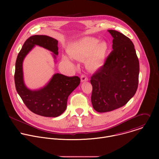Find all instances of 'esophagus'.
<instances>
[{"label":"esophagus","mask_w":159,"mask_h":159,"mask_svg":"<svg viewBox=\"0 0 159 159\" xmlns=\"http://www.w3.org/2000/svg\"><path fill=\"white\" fill-rule=\"evenodd\" d=\"M80 80H81V82H85V81L88 80V78L85 75H82L81 77H80Z\"/></svg>","instance_id":"34e87169"}]
</instances>
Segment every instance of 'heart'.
<instances>
[{
  "instance_id": "obj_1",
  "label": "heart",
  "mask_w": 159,
  "mask_h": 159,
  "mask_svg": "<svg viewBox=\"0 0 159 159\" xmlns=\"http://www.w3.org/2000/svg\"><path fill=\"white\" fill-rule=\"evenodd\" d=\"M108 50V46L105 42L99 43V40L92 37H84L77 41L73 48L71 55L76 59L90 57V63L93 66L102 65ZM64 60L70 58L64 56Z\"/></svg>"
}]
</instances>
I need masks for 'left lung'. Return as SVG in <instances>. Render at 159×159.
I'll return each instance as SVG.
<instances>
[{
    "label": "left lung",
    "instance_id": "left-lung-1",
    "mask_svg": "<svg viewBox=\"0 0 159 159\" xmlns=\"http://www.w3.org/2000/svg\"><path fill=\"white\" fill-rule=\"evenodd\" d=\"M113 38V50L104 65L91 77V102L99 112L125 106L138 88L139 61L129 38L115 30H108Z\"/></svg>",
    "mask_w": 159,
    "mask_h": 159
}]
</instances>
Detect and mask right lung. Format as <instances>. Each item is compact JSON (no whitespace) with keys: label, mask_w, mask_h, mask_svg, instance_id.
Returning a JSON list of instances; mask_svg holds the SVG:
<instances>
[{"label":"right lung","mask_w":159,"mask_h":159,"mask_svg":"<svg viewBox=\"0 0 159 159\" xmlns=\"http://www.w3.org/2000/svg\"><path fill=\"white\" fill-rule=\"evenodd\" d=\"M58 42L46 35L32 36L24 43L16 61L14 81L18 94L31 111L45 117L55 118L62 114L66 108L68 98L79 86L80 79L77 76L67 77L58 73L43 87L31 90L24 82L22 63L36 45L52 52L55 60L58 55Z\"/></svg>","instance_id":"add662e5"}]
</instances>
